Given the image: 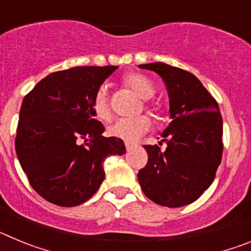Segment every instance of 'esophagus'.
Here are the masks:
<instances>
[{"mask_svg": "<svg viewBox=\"0 0 251 251\" xmlns=\"http://www.w3.org/2000/svg\"><path fill=\"white\" fill-rule=\"evenodd\" d=\"M124 145H126V150L127 151H130L133 147H134V145H133V143H130V142H126Z\"/></svg>", "mask_w": 251, "mask_h": 251, "instance_id": "34e87169", "label": "esophagus"}]
</instances>
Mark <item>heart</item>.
Returning <instances> with one entry per match:
<instances>
[{
  "label": "heart",
  "mask_w": 251,
  "mask_h": 251,
  "mask_svg": "<svg viewBox=\"0 0 251 251\" xmlns=\"http://www.w3.org/2000/svg\"><path fill=\"white\" fill-rule=\"evenodd\" d=\"M122 81L132 92L136 93L139 98L145 100L146 109L154 117L159 118L163 113V106L159 101L151 100L156 88L152 81L146 75L138 74V73H130L122 77ZM92 109L97 118L101 121H106L110 118L112 110H110L109 99H108V92L105 86H100L94 93L92 100ZM150 117L147 115H138L134 118H121L117 119L114 123L108 128V133L115 138L123 139L127 142H134L141 138L145 133H147L151 128Z\"/></svg>",
  "instance_id": "1"
}]
</instances>
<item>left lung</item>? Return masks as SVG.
<instances>
[{
    "label": "left lung",
    "instance_id": "1",
    "mask_svg": "<svg viewBox=\"0 0 251 251\" xmlns=\"http://www.w3.org/2000/svg\"><path fill=\"white\" fill-rule=\"evenodd\" d=\"M139 68L165 81L172 118L161 136L166 151L143 146L148 162L138 172L139 185L153 202L181 207L196 201L214 181L223 156V117L214 97L191 73L165 63Z\"/></svg>",
    "mask_w": 251,
    "mask_h": 251
}]
</instances>
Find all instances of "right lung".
<instances>
[{
  "instance_id": "obj_1",
  "label": "right lung",
  "mask_w": 251,
  "mask_h": 251,
  "mask_svg": "<svg viewBox=\"0 0 251 251\" xmlns=\"http://www.w3.org/2000/svg\"><path fill=\"white\" fill-rule=\"evenodd\" d=\"M117 66H76L49 74L25 95L15 148L31 187L46 201L72 207L98 191L103 162L122 156V139L101 136L94 93Z\"/></svg>"
}]
</instances>
